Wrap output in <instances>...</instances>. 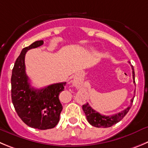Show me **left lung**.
<instances>
[{
    "instance_id": "8db88e82",
    "label": "left lung",
    "mask_w": 148,
    "mask_h": 148,
    "mask_svg": "<svg viewBox=\"0 0 148 148\" xmlns=\"http://www.w3.org/2000/svg\"><path fill=\"white\" fill-rule=\"evenodd\" d=\"M132 74H133V79H134V83L135 82L134 81V69L133 66H132ZM134 98L131 100L130 105L128 106L126 109L123 110L121 112L118 113V114H113L112 116H105L102 115L100 113L97 112L95 111L88 104V103H85L84 105H82V110H83L84 112H85V115L90 125L93 126L97 127V128H108V127H111L112 125H114L117 123L120 122L123 118L125 116V114L128 113L129 110L131 109L133 103Z\"/></svg>"
}]
</instances>
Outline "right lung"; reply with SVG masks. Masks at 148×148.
Listing matches in <instances>:
<instances>
[{
  "label": "right lung",
  "mask_w": 148,
  "mask_h": 148,
  "mask_svg": "<svg viewBox=\"0 0 148 148\" xmlns=\"http://www.w3.org/2000/svg\"><path fill=\"white\" fill-rule=\"evenodd\" d=\"M43 44L42 40L36 41L23 49L15 61L11 82L12 103L18 116L28 126L46 130L58 123L63 110L59 94L66 82L52 84L41 89L31 87L25 72V56L27 50Z\"/></svg>",
  "instance_id": "add662e5"
}]
</instances>
